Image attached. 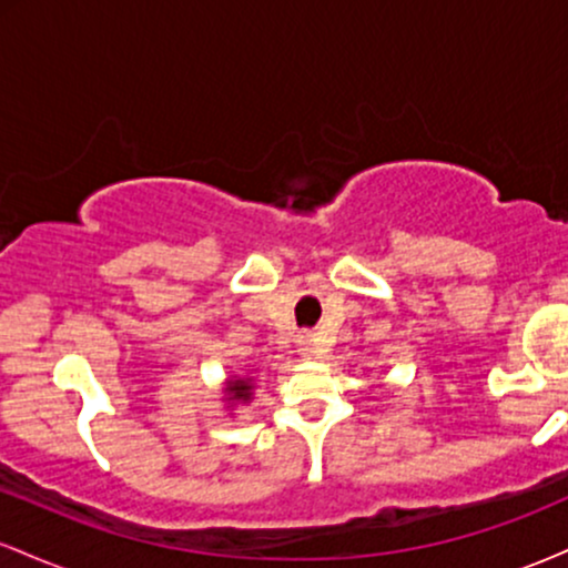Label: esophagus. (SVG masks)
I'll return each instance as SVG.
<instances>
[{"label":"esophagus","mask_w":568,"mask_h":568,"mask_svg":"<svg viewBox=\"0 0 568 568\" xmlns=\"http://www.w3.org/2000/svg\"><path fill=\"white\" fill-rule=\"evenodd\" d=\"M298 347H302L304 357H321L323 355V347L317 344V338H312V336H302Z\"/></svg>","instance_id":"esophagus-1"}]
</instances>
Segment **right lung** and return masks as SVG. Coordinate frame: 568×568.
Here are the masks:
<instances>
[{"label": "right lung", "instance_id": "right-lung-1", "mask_svg": "<svg viewBox=\"0 0 568 568\" xmlns=\"http://www.w3.org/2000/svg\"><path fill=\"white\" fill-rule=\"evenodd\" d=\"M226 393L232 395L230 400H247V397H251V384H247L245 379H237L230 384V389H226Z\"/></svg>", "mask_w": 568, "mask_h": 568}]
</instances>
